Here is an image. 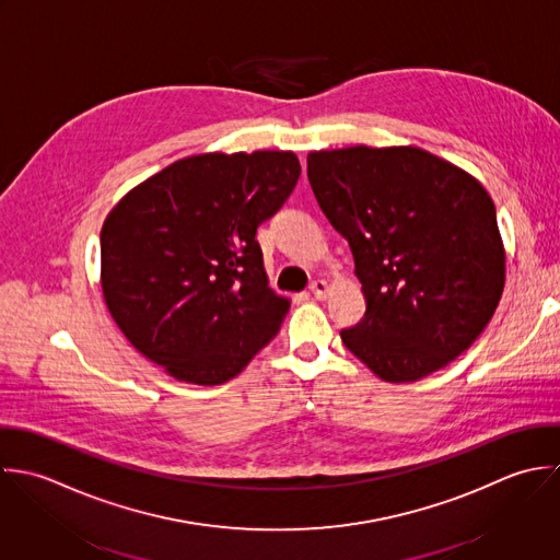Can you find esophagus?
Returning <instances> with one entry per match:
<instances>
[{
	"instance_id": "obj_1",
	"label": "esophagus",
	"mask_w": 560,
	"mask_h": 560,
	"mask_svg": "<svg viewBox=\"0 0 560 560\" xmlns=\"http://www.w3.org/2000/svg\"><path fill=\"white\" fill-rule=\"evenodd\" d=\"M311 293L317 298V300H326L328 293H330V284L326 280H315L311 284Z\"/></svg>"
}]
</instances>
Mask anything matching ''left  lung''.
Wrapping results in <instances>:
<instances>
[{
    "label": "left lung",
    "mask_w": 560,
    "mask_h": 560,
    "mask_svg": "<svg viewBox=\"0 0 560 560\" xmlns=\"http://www.w3.org/2000/svg\"><path fill=\"white\" fill-rule=\"evenodd\" d=\"M315 197L354 254L368 311L341 332L386 382H415L471 348L506 280L495 203L465 170L412 145L308 154Z\"/></svg>",
    "instance_id": "8db88e82"
}]
</instances>
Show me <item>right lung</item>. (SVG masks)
<instances>
[{"label":"right lung","instance_id":"obj_1","mask_svg":"<svg viewBox=\"0 0 560 560\" xmlns=\"http://www.w3.org/2000/svg\"><path fill=\"white\" fill-rule=\"evenodd\" d=\"M293 152H208L128 190L102 225V293L124 337L188 384L243 372L291 300L269 289L256 228L300 178Z\"/></svg>","mask_w":560,"mask_h":560}]
</instances>
